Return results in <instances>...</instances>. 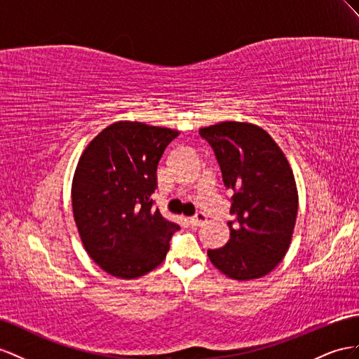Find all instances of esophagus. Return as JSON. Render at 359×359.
Segmentation results:
<instances>
[{
    "instance_id": "1",
    "label": "esophagus",
    "mask_w": 359,
    "mask_h": 359,
    "mask_svg": "<svg viewBox=\"0 0 359 359\" xmlns=\"http://www.w3.org/2000/svg\"><path fill=\"white\" fill-rule=\"evenodd\" d=\"M205 223H206V215L201 214V212H198L197 215L189 218V224L194 226V227H200V226H203Z\"/></svg>"
}]
</instances>
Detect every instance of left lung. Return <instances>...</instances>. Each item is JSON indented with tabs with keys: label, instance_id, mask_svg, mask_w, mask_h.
Returning a JSON list of instances; mask_svg holds the SVG:
<instances>
[{
	"label": "left lung",
	"instance_id": "left-lung-1",
	"mask_svg": "<svg viewBox=\"0 0 359 359\" xmlns=\"http://www.w3.org/2000/svg\"><path fill=\"white\" fill-rule=\"evenodd\" d=\"M227 189L233 191L226 245L208 250L210 262L235 280L264 278L287 255L299 194L287 156L262 127L222 121L201 127Z\"/></svg>",
	"mask_w": 359,
	"mask_h": 359
}]
</instances>
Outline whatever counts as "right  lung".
Masks as SVG:
<instances>
[{
    "label": "right lung",
    "instance_id": "1",
    "mask_svg": "<svg viewBox=\"0 0 359 359\" xmlns=\"http://www.w3.org/2000/svg\"><path fill=\"white\" fill-rule=\"evenodd\" d=\"M180 132L140 121L103 128L72 177V212L85 250L100 269L135 279L161 265L179 226L153 208L156 170Z\"/></svg>",
    "mask_w": 359,
    "mask_h": 359
}]
</instances>
